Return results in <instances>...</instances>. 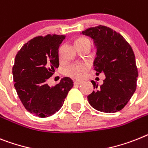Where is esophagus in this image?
Instances as JSON below:
<instances>
[{"label":"esophagus","instance_id":"obj_1","mask_svg":"<svg viewBox=\"0 0 148 148\" xmlns=\"http://www.w3.org/2000/svg\"><path fill=\"white\" fill-rule=\"evenodd\" d=\"M82 84V82H81V81H74V84H75V85H79V84Z\"/></svg>","mask_w":148,"mask_h":148}]
</instances>
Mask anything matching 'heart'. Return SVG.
Here are the masks:
<instances>
[{
    "label": "heart",
    "instance_id": "b5f03b06",
    "mask_svg": "<svg viewBox=\"0 0 148 148\" xmlns=\"http://www.w3.org/2000/svg\"><path fill=\"white\" fill-rule=\"evenodd\" d=\"M89 41L85 38H80L76 41V45L82 43L84 42ZM90 68V64L87 62H75L68 65L64 69V74L73 79H80L87 74V72Z\"/></svg>",
    "mask_w": 148,
    "mask_h": 148
}]
</instances>
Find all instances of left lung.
<instances>
[{"label": "left lung", "instance_id": "obj_1", "mask_svg": "<svg viewBox=\"0 0 148 148\" xmlns=\"http://www.w3.org/2000/svg\"><path fill=\"white\" fill-rule=\"evenodd\" d=\"M82 34L94 41L96 74L106 75L100 87L91 82L96 90L88 95L90 105L106 113L121 110L136 91L138 76L132 48L122 35L103 25L90 27Z\"/></svg>", "mask_w": 148, "mask_h": 148}]
</instances>
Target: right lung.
Returning <instances> with one entry per match:
<instances>
[{"label":"right lung","instance_id":"add662e5","mask_svg":"<svg viewBox=\"0 0 148 148\" xmlns=\"http://www.w3.org/2000/svg\"><path fill=\"white\" fill-rule=\"evenodd\" d=\"M64 35L36 36L18 51L12 67L14 87L25 108L40 117L51 116L64 105L73 86L69 77L50 87L48 79L59 66V46Z\"/></svg>","mask_w":148,"mask_h":148}]
</instances>
